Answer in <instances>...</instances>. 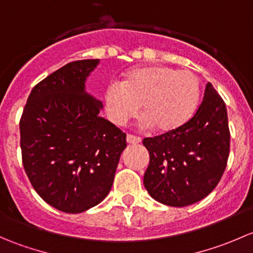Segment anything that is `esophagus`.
Segmentation results:
<instances>
[{
    "label": "esophagus",
    "instance_id": "34e87169",
    "mask_svg": "<svg viewBox=\"0 0 253 253\" xmlns=\"http://www.w3.org/2000/svg\"><path fill=\"white\" fill-rule=\"evenodd\" d=\"M126 141L127 143H129V144H138V143L142 142V139L139 138V137L133 136V134H127Z\"/></svg>",
    "mask_w": 253,
    "mask_h": 253
}]
</instances>
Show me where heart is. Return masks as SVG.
<instances>
[{
  "instance_id": "obj_1",
  "label": "heart",
  "mask_w": 253,
  "mask_h": 253,
  "mask_svg": "<svg viewBox=\"0 0 253 253\" xmlns=\"http://www.w3.org/2000/svg\"><path fill=\"white\" fill-rule=\"evenodd\" d=\"M200 98V79L192 71L165 65L131 68L121 75L120 85L109 84L104 91L105 110L112 124L125 125L141 106L148 126L160 134L182 128L197 111Z\"/></svg>"
}]
</instances>
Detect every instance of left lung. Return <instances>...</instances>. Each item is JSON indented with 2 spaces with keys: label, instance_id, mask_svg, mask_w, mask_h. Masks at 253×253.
Wrapping results in <instances>:
<instances>
[{
  "label": "left lung",
  "instance_id": "8db88e82",
  "mask_svg": "<svg viewBox=\"0 0 253 253\" xmlns=\"http://www.w3.org/2000/svg\"><path fill=\"white\" fill-rule=\"evenodd\" d=\"M145 190L158 202L186 207L207 197L220 181L230 148L228 114L211 83L195 116L178 131L145 138Z\"/></svg>",
  "mask_w": 253,
  "mask_h": 253
}]
</instances>
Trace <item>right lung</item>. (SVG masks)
<instances>
[{
	"label": "right lung",
	"mask_w": 253,
	"mask_h": 253,
	"mask_svg": "<svg viewBox=\"0 0 253 253\" xmlns=\"http://www.w3.org/2000/svg\"><path fill=\"white\" fill-rule=\"evenodd\" d=\"M100 60L65 65L33 88L19 122L24 170L38 195L65 213H82L111 190L126 134L100 116L85 90Z\"/></svg>",
	"instance_id": "obj_1"
}]
</instances>
